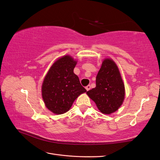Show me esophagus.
<instances>
[{
  "instance_id": "esophagus-1",
  "label": "esophagus",
  "mask_w": 160,
  "mask_h": 160,
  "mask_svg": "<svg viewBox=\"0 0 160 160\" xmlns=\"http://www.w3.org/2000/svg\"><path fill=\"white\" fill-rule=\"evenodd\" d=\"M86 89H87V91H89L91 89V85L90 84H88V85H87V86L86 87Z\"/></svg>"
}]
</instances>
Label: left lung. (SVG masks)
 I'll list each match as a JSON object with an SVG mask.
<instances>
[{
  "label": "left lung",
  "mask_w": 160,
  "mask_h": 160,
  "mask_svg": "<svg viewBox=\"0 0 160 160\" xmlns=\"http://www.w3.org/2000/svg\"><path fill=\"white\" fill-rule=\"evenodd\" d=\"M103 114L117 111L125 98V87L118 69L110 58L103 61L96 77V87L87 92Z\"/></svg>",
  "instance_id": "8db88e82"
}]
</instances>
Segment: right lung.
<instances>
[{"instance_id":"add662e5","label":"right lung","mask_w":160,"mask_h":160,"mask_svg":"<svg viewBox=\"0 0 160 160\" xmlns=\"http://www.w3.org/2000/svg\"><path fill=\"white\" fill-rule=\"evenodd\" d=\"M77 62L64 56L51 67L42 84V98L48 110L61 114L70 109L78 96L87 91L73 73Z\"/></svg>"}]
</instances>
